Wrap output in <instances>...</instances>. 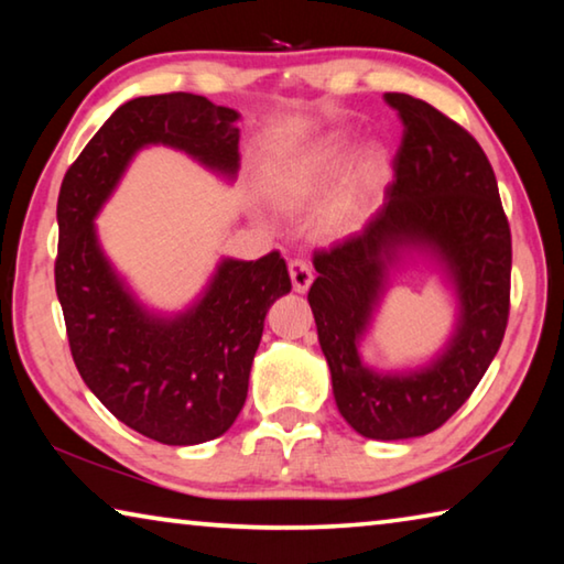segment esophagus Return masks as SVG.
<instances>
[{
	"instance_id": "obj_1",
	"label": "esophagus",
	"mask_w": 564,
	"mask_h": 564,
	"mask_svg": "<svg viewBox=\"0 0 564 564\" xmlns=\"http://www.w3.org/2000/svg\"><path fill=\"white\" fill-rule=\"evenodd\" d=\"M289 273H291V281H293V291L295 293H305V291L311 289L313 271H311L308 263L301 261V259H293L289 263Z\"/></svg>"
}]
</instances>
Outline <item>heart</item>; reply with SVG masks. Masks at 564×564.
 Masks as SVG:
<instances>
[{"instance_id": "obj_1", "label": "heart", "mask_w": 564, "mask_h": 564, "mask_svg": "<svg viewBox=\"0 0 564 564\" xmlns=\"http://www.w3.org/2000/svg\"><path fill=\"white\" fill-rule=\"evenodd\" d=\"M350 154V139L330 137L313 147L308 154L291 161L279 176L273 178L271 194L275 202L285 208H303L326 194L328 186L336 181L340 169L346 166ZM386 159L380 151L370 149L360 156L356 169L350 171L336 194H333L326 208L321 212L318 226L323 234H346L360 221V216L368 212L373 202L378 186L386 178Z\"/></svg>"}]
</instances>
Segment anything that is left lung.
Masks as SVG:
<instances>
[{
    "instance_id": "8db88e82",
    "label": "left lung",
    "mask_w": 564,
    "mask_h": 564,
    "mask_svg": "<svg viewBox=\"0 0 564 564\" xmlns=\"http://www.w3.org/2000/svg\"><path fill=\"white\" fill-rule=\"evenodd\" d=\"M403 121L386 204L360 234L313 256L308 291L333 395L352 431L370 441H405L441 427L480 383L510 316V224L480 144L460 123L408 94H386ZM410 250L444 265L458 293V323L446 350L425 369L376 375L361 366L365 335L387 271Z\"/></svg>"
}]
</instances>
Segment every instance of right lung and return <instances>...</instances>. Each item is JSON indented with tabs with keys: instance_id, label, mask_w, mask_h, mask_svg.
I'll use <instances>...</instances> for the list:
<instances>
[{
	"instance_id": "add662e5",
	"label": "right lung",
	"mask_w": 564,
	"mask_h": 564,
	"mask_svg": "<svg viewBox=\"0 0 564 564\" xmlns=\"http://www.w3.org/2000/svg\"><path fill=\"white\" fill-rule=\"evenodd\" d=\"M238 111L174 91L111 113L66 171L56 202L54 281L72 358L84 383L131 431L164 445L224 435L241 413L271 303L291 291L279 251L224 259L191 308H144L104 256L94 218L139 149L164 144L234 178Z\"/></svg>"
}]
</instances>
